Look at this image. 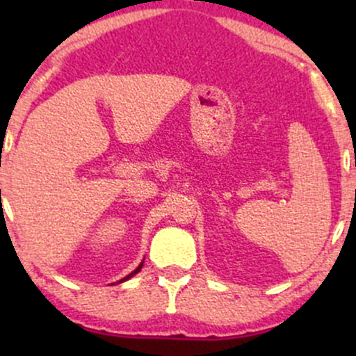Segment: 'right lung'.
Returning <instances> with one entry per match:
<instances>
[{"label": "right lung", "mask_w": 356, "mask_h": 356, "mask_svg": "<svg viewBox=\"0 0 356 356\" xmlns=\"http://www.w3.org/2000/svg\"><path fill=\"white\" fill-rule=\"evenodd\" d=\"M142 266H144V263H140V264H138V268L136 269V271H132V273H130V275H129V276H125V277H124V280H120V281H118V283H124V281H127V280H130V277H132L134 275H137V273H138V271H140V269H142Z\"/></svg>", "instance_id": "1"}]
</instances>
